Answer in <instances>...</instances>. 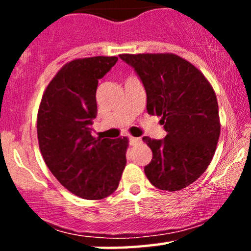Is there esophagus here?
Segmentation results:
<instances>
[{
  "instance_id": "esophagus-1",
  "label": "esophagus",
  "mask_w": 251,
  "mask_h": 251,
  "mask_svg": "<svg viewBox=\"0 0 251 251\" xmlns=\"http://www.w3.org/2000/svg\"><path fill=\"white\" fill-rule=\"evenodd\" d=\"M129 143H131V145H137V144L142 143V138L131 137V138H129Z\"/></svg>"
}]
</instances>
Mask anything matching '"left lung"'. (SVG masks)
<instances>
[{
	"instance_id": "obj_1",
	"label": "left lung",
	"mask_w": 251,
	"mask_h": 251,
	"mask_svg": "<svg viewBox=\"0 0 251 251\" xmlns=\"http://www.w3.org/2000/svg\"><path fill=\"white\" fill-rule=\"evenodd\" d=\"M134 68L148 97L149 114L162 117L163 140L144 137L152 150L145 166L155 188L178 191L208 169L221 133L218 102L204 74L191 62L172 53L120 54Z\"/></svg>"
}]
</instances>
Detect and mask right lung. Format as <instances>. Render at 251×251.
<instances>
[{"label": "right lung", "instance_id": "1", "mask_svg": "<svg viewBox=\"0 0 251 251\" xmlns=\"http://www.w3.org/2000/svg\"><path fill=\"white\" fill-rule=\"evenodd\" d=\"M117 56L67 62L48 83L37 112V139L46 165L68 191L102 200L116 191L126 165L128 139L94 138L97 87Z\"/></svg>", "mask_w": 251, "mask_h": 251}]
</instances>
